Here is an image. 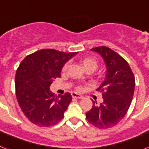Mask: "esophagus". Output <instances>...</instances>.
Returning <instances> with one entry per match:
<instances>
[{"instance_id":"34e87169","label":"esophagus","mask_w":149,"mask_h":149,"mask_svg":"<svg viewBox=\"0 0 149 149\" xmlns=\"http://www.w3.org/2000/svg\"><path fill=\"white\" fill-rule=\"evenodd\" d=\"M72 96L73 98H77V99H82L83 98V95H79V94L77 93H72Z\"/></svg>"}]
</instances>
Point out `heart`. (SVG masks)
Listing matches in <instances>:
<instances>
[{
  "mask_svg": "<svg viewBox=\"0 0 149 149\" xmlns=\"http://www.w3.org/2000/svg\"><path fill=\"white\" fill-rule=\"evenodd\" d=\"M81 63L83 66V67L86 70L89 68H93L95 70L97 67V61L94 59L93 57H90V56H87V57L83 58V60H81ZM67 67V64H66L63 67V70H66ZM80 89V88H79Z\"/></svg>",
  "mask_w": 149,
  "mask_h": 149,
  "instance_id": "1",
  "label": "heart"
}]
</instances>
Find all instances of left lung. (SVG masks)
Returning <instances> with one entry per match:
<instances>
[{
    "label": "left lung",
    "mask_w": 149,
    "mask_h": 149,
    "mask_svg": "<svg viewBox=\"0 0 149 149\" xmlns=\"http://www.w3.org/2000/svg\"><path fill=\"white\" fill-rule=\"evenodd\" d=\"M103 59L106 64L105 80L96 90L102 93L103 102L86 113L89 123L99 129H108L120 122L129 109L135 90V77L129 63L120 55L106 47L91 49Z\"/></svg>",
    "instance_id": "left-lung-1"
}]
</instances>
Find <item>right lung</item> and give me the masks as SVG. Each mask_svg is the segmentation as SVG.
I'll use <instances>...</instances> for the list:
<instances>
[{
    "instance_id": "add662e5",
    "label": "right lung",
    "mask_w": 149,
    "mask_h": 149,
    "mask_svg": "<svg viewBox=\"0 0 149 149\" xmlns=\"http://www.w3.org/2000/svg\"><path fill=\"white\" fill-rule=\"evenodd\" d=\"M77 53L40 49L27 56L16 72V96L26 117L38 126L59 123L72 100L70 93L56 96L49 86L67 61Z\"/></svg>"
}]
</instances>
